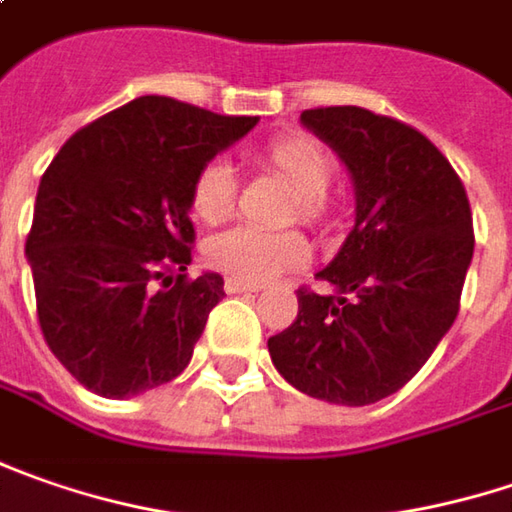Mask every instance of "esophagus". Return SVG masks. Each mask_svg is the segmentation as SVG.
<instances>
[{"instance_id": "1", "label": "esophagus", "mask_w": 512, "mask_h": 512, "mask_svg": "<svg viewBox=\"0 0 512 512\" xmlns=\"http://www.w3.org/2000/svg\"><path fill=\"white\" fill-rule=\"evenodd\" d=\"M223 289H226L229 295H237V292H257V289H260V283H249V280L226 278V283H223Z\"/></svg>"}]
</instances>
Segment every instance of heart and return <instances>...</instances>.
I'll return each instance as SVG.
<instances>
[{"instance_id": "obj_1", "label": "heart", "mask_w": 512, "mask_h": 512, "mask_svg": "<svg viewBox=\"0 0 512 512\" xmlns=\"http://www.w3.org/2000/svg\"><path fill=\"white\" fill-rule=\"evenodd\" d=\"M257 163L295 191L286 220L323 226L329 217V183L335 177V154L309 134H283L257 151ZM189 203L194 217L206 226L232 220L237 209V177L229 163L209 160L191 180ZM206 263L237 280L260 283L300 266L309 249L298 232H260L240 226L214 234L203 249Z\"/></svg>"}]
</instances>
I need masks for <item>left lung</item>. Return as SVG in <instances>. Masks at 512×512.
Masks as SVG:
<instances>
[{
	"instance_id": "1",
	"label": "left lung",
	"mask_w": 512,
	"mask_h": 512,
	"mask_svg": "<svg viewBox=\"0 0 512 512\" xmlns=\"http://www.w3.org/2000/svg\"><path fill=\"white\" fill-rule=\"evenodd\" d=\"M306 128L355 180L358 217L338 257L298 289V318L269 338L278 372L329 404L404 387L453 326L473 260V212L450 160L418 128L358 105L309 108Z\"/></svg>"
}]
</instances>
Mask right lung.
I'll return each mask as SVG.
<instances>
[{
	"mask_svg": "<svg viewBox=\"0 0 512 512\" xmlns=\"http://www.w3.org/2000/svg\"><path fill=\"white\" fill-rule=\"evenodd\" d=\"M171 97H137L82 125L45 168L25 240L36 318L59 364L102 398L189 367L223 278H189L197 168L252 131Z\"/></svg>",
	"mask_w": 512,
	"mask_h": 512,
	"instance_id": "1",
	"label": "right lung"
}]
</instances>
